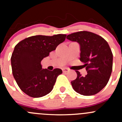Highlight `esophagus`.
Returning a JSON list of instances; mask_svg holds the SVG:
<instances>
[{"label": "esophagus", "instance_id": "esophagus-1", "mask_svg": "<svg viewBox=\"0 0 122 122\" xmlns=\"http://www.w3.org/2000/svg\"><path fill=\"white\" fill-rule=\"evenodd\" d=\"M69 71V69L67 68H65L62 69V72H67Z\"/></svg>", "mask_w": 122, "mask_h": 122}]
</instances>
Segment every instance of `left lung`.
Instances as JSON below:
<instances>
[{
  "instance_id": "obj_1",
  "label": "left lung",
  "mask_w": 122,
  "mask_h": 122,
  "mask_svg": "<svg viewBox=\"0 0 122 122\" xmlns=\"http://www.w3.org/2000/svg\"><path fill=\"white\" fill-rule=\"evenodd\" d=\"M67 39L80 45V60L87 72L83 77L76 71L77 77L71 82L72 88L83 96L97 94L107 84L112 71L113 54L109 44L102 36L87 31L70 34Z\"/></svg>"
}]
</instances>
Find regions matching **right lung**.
<instances>
[{
  "label": "right lung",
  "instance_id": "obj_1",
  "mask_svg": "<svg viewBox=\"0 0 122 122\" xmlns=\"http://www.w3.org/2000/svg\"><path fill=\"white\" fill-rule=\"evenodd\" d=\"M67 35H35L25 38L15 47L11 56L12 73L19 88L32 97H41L52 91L60 68H42L41 62L63 42Z\"/></svg>",
  "mask_w": 122,
  "mask_h": 122
}]
</instances>
